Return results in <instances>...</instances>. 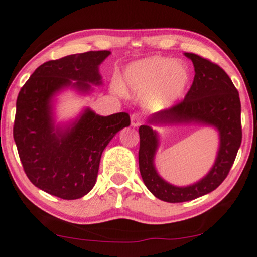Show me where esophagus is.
I'll return each mask as SVG.
<instances>
[{
  "label": "esophagus",
  "mask_w": 257,
  "mask_h": 257,
  "mask_svg": "<svg viewBox=\"0 0 257 257\" xmlns=\"http://www.w3.org/2000/svg\"><path fill=\"white\" fill-rule=\"evenodd\" d=\"M131 122H132V126H134V128L141 125V123H142L141 116H140L139 113H133V115L131 116Z\"/></svg>",
  "instance_id": "1"
}]
</instances>
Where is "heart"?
Returning <instances> with one entry per match:
<instances>
[{
	"label": "heart",
	"mask_w": 257,
	"mask_h": 257,
	"mask_svg": "<svg viewBox=\"0 0 257 257\" xmlns=\"http://www.w3.org/2000/svg\"><path fill=\"white\" fill-rule=\"evenodd\" d=\"M192 76L186 65L172 58L151 57L135 61L123 71L125 92L146 96L155 91L149 106L164 109L178 102L190 86Z\"/></svg>",
	"instance_id": "heart-1"
}]
</instances>
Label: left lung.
<instances>
[{"mask_svg": "<svg viewBox=\"0 0 257 257\" xmlns=\"http://www.w3.org/2000/svg\"><path fill=\"white\" fill-rule=\"evenodd\" d=\"M193 63L194 79L186 97L171 109L153 113L139 129V167L153 196L167 203H183L212 192L228 175L242 142L241 102L238 91L218 65L197 54L184 53ZM153 125H201L219 133V149L213 167L196 183L177 187L165 181L155 167L160 135Z\"/></svg>", "mask_w": 257, "mask_h": 257, "instance_id": "left-lung-1", "label": "left lung"}]
</instances>
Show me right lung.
Segmentation results:
<instances>
[{
  "label": "right lung",
  "instance_id": "obj_1",
  "mask_svg": "<svg viewBox=\"0 0 257 257\" xmlns=\"http://www.w3.org/2000/svg\"><path fill=\"white\" fill-rule=\"evenodd\" d=\"M110 51H90L44 63L16 99L14 141L32 184L61 199H79L95 186L102 153L113 136L131 125L126 112L100 116L84 108L57 122L58 96L67 90L90 95L103 84L99 65Z\"/></svg>",
  "mask_w": 257,
  "mask_h": 257
}]
</instances>
